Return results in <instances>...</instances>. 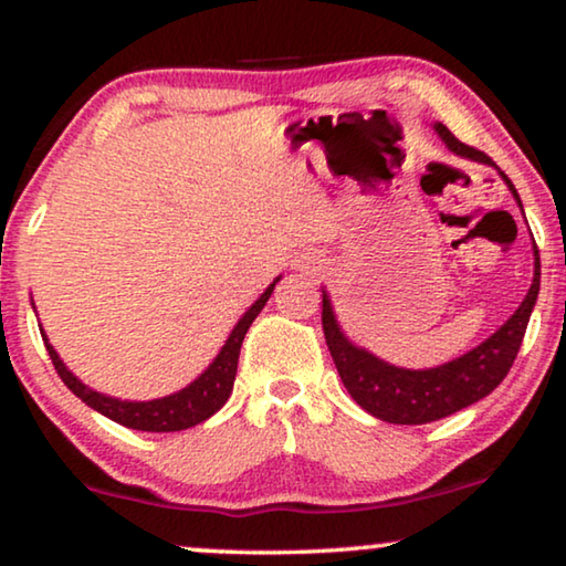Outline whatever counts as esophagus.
<instances>
[{
    "instance_id": "obj_1",
    "label": "esophagus",
    "mask_w": 566,
    "mask_h": 566,
    "mask_svg": "<svg viewBox=\"0 0 566 566\" xmlns=\"http://www.w3.org/2000/svg\"><path fill=\"white\" fill-rule=\"evenodd\" d=\"M316 265V262H306V268H314Z\"/></svg>"
}]
</instances>
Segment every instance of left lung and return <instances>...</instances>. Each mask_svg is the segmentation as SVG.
<instances>
[{"label": "left lung", "instance_id": "8db88e82", "mask_svg": "<svg viewBox=\"0 0 566 566\" xmlns=\"http://www.w3.org/2000/svg\"><path fill=\"white\" fill-rule=\"evenodd\" d=\"M436 130L453 154L494 167V161L484 151L461 144L443 123H436ZM500 177L507 182L517 206L523 208L521 196H517L510 177L505 172H500ZM533 254H536L533 283L528 293H525L523 304L515 308V314L492 337H486L482 345H476L474 350H469L467 355H461V358L451 363H443L438 368L409 370L391 366V363L368 353L366 347L350 343L345 337V332L339 329L327 291H322L324 339H327L332 360H335L337 374L343 378L347 394L368 415L394 424L436 422L440 417L459 412V409L474 405V401L484 399L486 394H492L502 378L507 376V370L513 368L517 350H521L525 327H528L531 312L536 306L541 285V260L536 244H533Z\"/></svg>", "mask_w": 566, "mask_h": 566}]
</instances>
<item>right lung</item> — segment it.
<instances>
[{"mask_svg":"<svg viewBox=\"0 0 566 566\" xmlns=\"http://www.w3.org/2000/svg\"><path fill=\"white\" fill-rule=\"evenodd\" d=\"M277 281H281V277H275V281L265 289V293H262V296L247 308L242 319L237 322V327L231 329L227 345L221 347V353L216 355L211 366H208L196 381L185 386V389L161 399L123 401V399L107 397V394L90 389V386H84L80 378L64 366V360L59 358V353L53 350L49 337H45V332H41V335H43L45 350H49L53 366L59 370L61 381H64L69 389H72V394H76V397L84 401V405L95 409V412L105 415L107 420L118 422L123 428H130V430H144V432L188 430L208 420V417L216 415L223 405H227V399L231 397V389H234L242 339L247 335V329H250V324L258 319L262 306L268 304L270 293H273Z\"/></svg>","mask_w":566,"mask_h":566,"instance_id":"add662e5","label":"right lung"}]
</instances>
